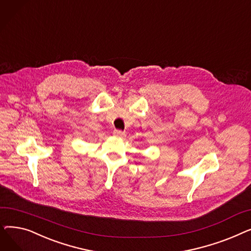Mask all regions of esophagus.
Masks as SVG:
<instances>
[{
  "label": "esophagus",
  "instance_id": "esophagus-1",
  "mask_svg": "<svg viewBox=\"0 0 251 251\" xmlns=\"http://www.w3.org/2000/svg\"><path fill=\"white\" fill-rule=\"evenodd\" d=\"M113 134H114L115 136H117V137H121V138H123V137L126 136V133L123 132V131H121V130H115L114 132H113Z\"/></svg>",
  "mask_w": 251,
  "mask_h": 251
}]
</instances>
